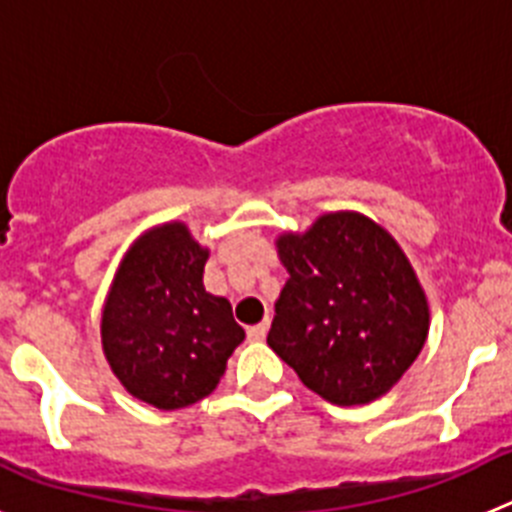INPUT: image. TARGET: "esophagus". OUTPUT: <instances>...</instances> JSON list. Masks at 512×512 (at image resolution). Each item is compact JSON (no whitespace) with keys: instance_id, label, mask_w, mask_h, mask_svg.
I'll use <instances>...</instances> for the list:
<instances>
[{"instance_id":"obj_1","label":"esophagus","mask_w":512,"mask_h":512,"mask_svg":"<svg viewBox=\"0 0 512 512\" xmlns=\"http://www.w3.org/2000/svg\"><path fill=\"white\" fill-rule=\"evenodd\" d=\"M266 330H269V323H259L248 328V341H264Z\"/></svg>"}]
</instances>
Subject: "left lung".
<instances>
[{
	"label": "left lung",
	"mask_w": 512,
	"mask_h": 512,
	"mask_svg": "<svg viewBox=\"0 0 512 512\" xmlns=\"http://www.w3.org/2000/svg\"><path fill=\"white\" fill-rule=\"evenodd\" d=\"M289 279L266 343L333 405H366L400 382L428 338V300L408 256L359 212L284 233Z\"/></svg>",
	"instance_id": "obj_1"
}]
</instances>
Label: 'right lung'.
I'll list each match as a JSON object with an SVG mask.
<instances>
[{
    "instance_id": "right-lung-1",
    "label": "right lung",
    "mask_w": 512,
    "mask_h": 512,
    "mask_svg": "<svg viewBox=\"0 0 512 512\" xmlns=\"http://www.w3.org/2000/svg\"><path fill=\"white\" fill-rule=\"evenodd\" d=\"M207 248L184 223L146 230L120 261L102 310V348L122 387L158 410L200 402L246 338L202 284Z\"/></svg>"
}]
</instances>
